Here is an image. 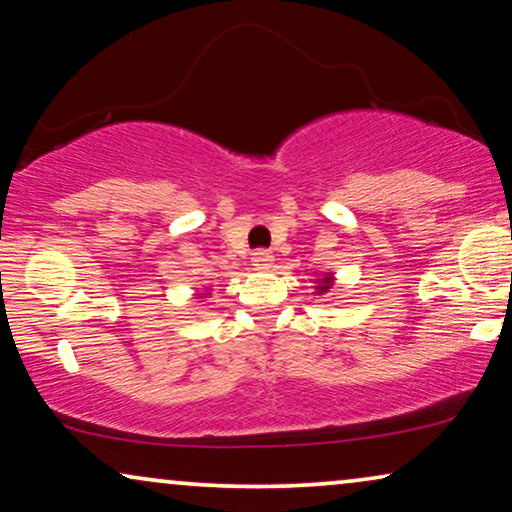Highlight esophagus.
Returning a JSON list of instances; mask_svg holds the SVG:
<instances>
[{
	"mask_svg": "<svg viewBox=\"0 0 512 512\" xmlns=\"http://www.w3.org/2000/svg\"><path fill=\"white\" fill-rule=\"evenodd\" d=\"M274 264V255L269 250H255L252 252V267L255 269H269Z\"/></svg>",
	"mask_w": 512,
	"mask_h": 512,
	"instance_id": "esophagus-1",
	"label": "esophagus"
}]
</instances>
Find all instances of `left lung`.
<instances>
[{
	"label": "left lung",
	"mask_w": 512,
	"mask_h": 512,
	"mask_svg": "<svg viewBox=\"0 0 512 512\" xmlns=\"http://www.w3.org/2000/svg\"><path fill=\"white\" fill-rule=\"evenodd\" d=\"M330 283H332V276H325V278H320V285H318V295H323V292H327L330 290Z\"/></svg>",
	"instance_id": "left-lung-1"
}]
</instances>
